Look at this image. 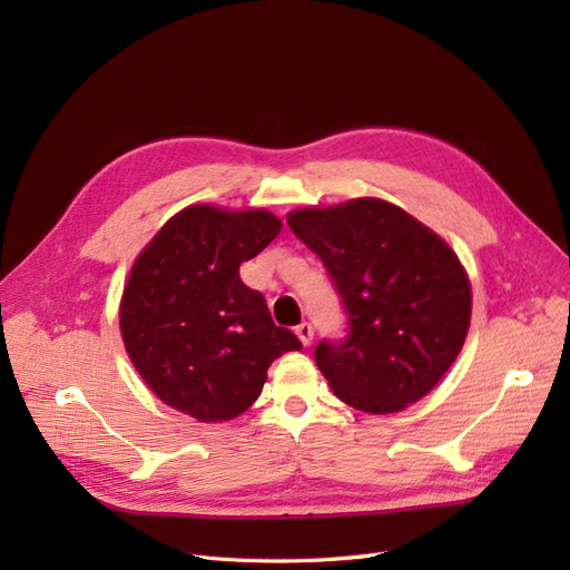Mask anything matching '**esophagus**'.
Segmentation results:
<instances>
[{
    "label": "esophagus",
    "instance_id": "obj_1",
    "mask_svg": "<svg viewBox=\"0 0 570 570\" xmlns=\"http://www.w3.org/2000/svg\"><path fill=\"white\" fill-rule=\"evenodd\" d=\"M295 335H297V340H301L305 346H309L312 344V340H314V327H312V323H301V325H295Z\"/></svg>",
    "mask_w": 570,
    "mask_h": 570
}]
</instances>
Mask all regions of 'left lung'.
Instances as JSON below:
<instances>
[{
    "instance_id": "1",
    "label": "left lung",
    "mask_w": 570,
    "mask_h": 570,
    "mask_svg": "<svg viewBox=\"0 0 570 570\" xmlns=\"http://www.w3.org/2000/svg\"><path fill=\"white\" fill-rule=\"evenodd\" d=\"M286 222L323 261L348 316V335L314 351L333 393L374 415L425 397L469 333L471 284L458 254L381 198L293 209Z\"/></svg>"
}]
</instances>
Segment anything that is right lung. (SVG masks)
<instances>
[{"mask_svg": "<svg viewBox=\"0 0 570 570\" xmlns=\"http://www.w3.org/2000/svg\"><path fill=\"white\" fill-rule=\"evenodd\" d=\"M267 209L189 205L136 258L119 303V331L140 379L198 423L245 413L267 367L303 344L275 325L239 265L279 235Z\"/></svg>", "mask_w": 570, "mask_h": 570, "instance_id": "obj_1", "label": "right lung"}]
</instances>
